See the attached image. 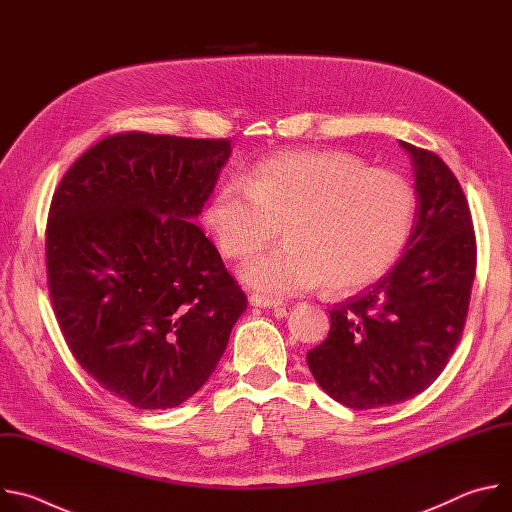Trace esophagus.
<instances>
[{"mask_svg": "<svg viewBox=\"0 0 512 512\" xmlns=\"http://www.w3.org/2000/svg\"><path fill=\"white\" fill-rule=\"evenodd\" d=\"M249 304L255 306V308H283V300H275V298H267V296H261V294H253L249 298Z\"/></svg>", "mask_w": 512, "mask_h": 512, "instance_id": "obj_1", "label": "esophagus"}]
</instances>
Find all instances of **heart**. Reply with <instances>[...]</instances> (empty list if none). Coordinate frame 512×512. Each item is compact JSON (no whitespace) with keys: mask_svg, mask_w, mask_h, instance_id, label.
Wrapping results in <instances>:
<instances>
[{"mask_svg":"<svg viewBox=\"0 0 512 512\" xmlns=\"http://www.w3.org/2000/svg\"><path fill=\"white\" fill-rule=\"evenodd\" d=\"M202 218L231 259L259 251L283 229L287 243L241 269L261 294H302L322 281L348 291L379 279L403 255L417 192L403 174L367 168L346 152L283 154L255 166L245 182L223 184Z\"/></svg>","mask_w":512,"mask_h":512,"instance_id":"obj_1","label":"heart"}]
</instances>
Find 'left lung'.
<instances>
[{
	"mask_svg": "<svg viewBox=\"0 0 512 512\" xmlns=\"http://www.w3.org/2000/svg\"><path fill=\"white\" fill-rule=\"evenodd\" d=\"M411 156L417 221L397 265L330 312L308 352L318 385L350 409L403 403L425 391L460 342L476 275V237L454 172L433 152Z\"/></svg>",
	"mask_w": 512,
	"mask_h": 512,
	"instance_id": "1",
	"label": "left lung"
}]
</instances>
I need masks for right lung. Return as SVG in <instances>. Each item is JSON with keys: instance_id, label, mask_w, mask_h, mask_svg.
Returning <instances> with one entry per match:
<instances>
[{"instance_id": "1", "label": "right lung", "mask_w": 512, "mask_h": 512, "mask_svg": "<svg viewBox=\"0 0 512 512\" xmlns=\"http://www.w3.org/2000/svg\"><path fill=\"white\" fill-rule=\"evenodd\" d=\"M231 156L229 139L105 137L60 180L46 271L81 367L137 409H170L214 373L247 296L192 223Z\"/></svg>"}]
</instances>
